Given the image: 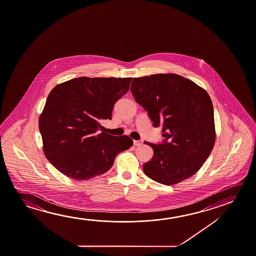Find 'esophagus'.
Segmentation results:
<instances>
[{"instance_id":"1","label":"esophagus","mask_w":256,"mask_h":256,"mask_svg":"<svg viewBox=\"0 0 256 256\" xmlns=\"http://www.w3.org/2000/svg\"><path fill=\"white\" fill-rule=\"evenodd\" d=\"M142 144V140H134V146H140Z\"/></svg>"}]
</instances>
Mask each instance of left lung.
Returning a JSON list of instances; mask_svg holds the SVG:
<instances>
[{"label": "left lung", "mask_w": 256, "mask_h": 256, "mask_svg": "<svg viewBox=\"0 0 256 256\" xmlns=\"http://www.w3.org/2000/svg\"><path fill=\"white\" fill-rule=\"evenodd\" d=\"M130 90L147 110L154 128H162L160 144L152 148L144 174L160 184L172 186L196 174L215 144L214 106L208 92L176 74L136 78Z\"/></svg>", "instance_id": "left-lung-1"}]
</instances>
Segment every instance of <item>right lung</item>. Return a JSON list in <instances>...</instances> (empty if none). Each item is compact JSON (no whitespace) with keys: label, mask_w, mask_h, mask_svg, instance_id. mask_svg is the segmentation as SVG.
I'll return each mask as SVG.
<instances>
[{"label":"right lung","mask_w":256,"mask_h":256,"mask_svg":"<svg viewBox=\"0 0 256 256\" xmlns=\"http://www.w3.org/2000/svg\"><path fill=\"white\" fill-rule=\"evenodd\" d=\"M132 78L80 76L57 84L39 117L42 150L63 175L90 180L108 172L133 140L126 134L100 133V122L112 120L115 102L130 89Z\"/></svg>","instance_id":"add662e5"}]
</instances>
